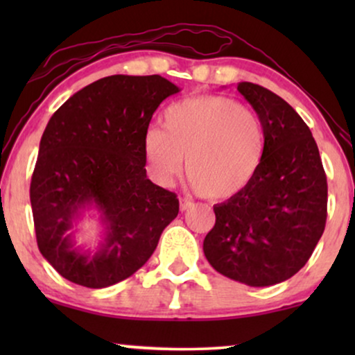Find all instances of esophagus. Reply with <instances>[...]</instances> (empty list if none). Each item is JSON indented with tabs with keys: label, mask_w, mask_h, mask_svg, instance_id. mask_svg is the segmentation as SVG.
I'll use <instances>...</instances> for the list:
<instances>
[{
	"label": "esophagus",
	"mask_w": 355,
	"mask_h": 355,
	"mask_svg": "<svg viewBox=\"0 0 355 355\" xmlns=\"http://www.w3.org/2000/svg\"><path fill=\"white\" fill-rule=\"evenodd\" d=\"M192 205H193L192 200H189V198H181V210L182 211L189 210V208H191Z\"/></svg>",
	"instance_id": "34e87169"
}]
</instances>
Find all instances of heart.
I'll return each instance as SVG.
<instances>
[{
  "label": "heart",
  "instance_id": "heart-1",
  "mask_svg": "<svg viewBox=\"0 0 355 355\" xmlns=\"http://www.w3.org/2000/svg\"><path fill=\"white\" fill-rule=\"evenodd\" d=\"M147 171L162 186L181 173L213 200L244 191L265 157V132L254 111L221 95H198L168 106L163 130L150 129L144 140Z\"/></svg>",
  "mask_w": 355,
  "mask_h": 355
}]
</instances>
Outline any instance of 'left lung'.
I'll list each match as a JSON object with an SVG mask.
<instances>
[{
	"label": "left lung",
	"instance_id": "8db88e82",
	"mask_svg": "<svg viewBox=\"0 0 355 355\" xmlns=\"http://www.w3.org/2000/svg\"><path fill=\"white\" fill-rule=\"evenodd\" d=\"M237 90L259 114L265 157L244 191L213 207L203 254L223 276L265 288L309 261L324 231L328 184L317 142L293 106L252 82Z\"/></svg>",
	"mask_w": 355,
	"mask_h": 355
}]
</instances>
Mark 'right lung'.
<instances>
[{
    "label": "right lung",
    "mask_w": 355,
    "mask_h": 355,
    "mask_svg": "<svg viewBox=\"0 0 355 355\" xmlns=\"http://www.w3.org/2000/svg\"><path fill=\"white\" fill-rule=\"evenodd\" d=\"M179 92L155 76L116 74L77 92L42 135L31 182L37 244L48 263L85 288H108L142 268L179 213L176 193L147 178L144 140L159 103ZM95 206L105 227L95 252L67 231Z\"/></svg>",
    "instance_id": "right-lung-1"
}]
</instances>
